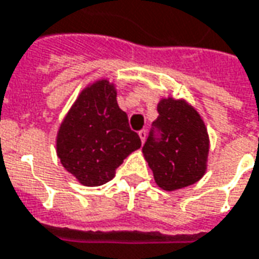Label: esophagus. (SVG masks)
Here are the masks:
<instances>
[{
  "instance_id": "34e87169",
  "label": "esophagus",
  "mask_w": 259,
  "mask_h": 259,
  "mask_svg": "<svg viewBox=\"0 0 259 259\" xmlns=\"http://www.w3.org/2000/svg\"><path fill=\"white\" fill-rule=\"evenodd\" d=\"M139 136H140L141 143H144L147 139V130H140V132H139Z\"/></svg>"
}]
</instances>
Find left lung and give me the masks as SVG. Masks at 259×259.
I'll list each match as a JSON object with an SVG mask.
<instances>
[{"instance_id":"8db88e82","label":"left lung","mask_w":259,"mask_h":259,"mask_svg":"<svg viewBox=\"0 0 259 259\" xmlns=\"http://www.w3.org/2000/svg\"><path fill=\"white\" fill-rule=\"evenodd\" d=\"M143 154L161 189L174 191L194 185L204 176L209 139L204 120L185 100L172 97L158 102Z\"/></svg>"}]
</instances>
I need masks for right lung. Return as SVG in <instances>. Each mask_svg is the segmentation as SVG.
Masks as SVG:
<instances>
[{
  "label": "right lung",
  "instance_id": "obj_1",
  "mask_svg": "<svg viewBox=\"0 0 259 259\" xmlns=\"http://www.w3.org/2000/svg\"><path fill=\"white\" fill-rule=\"evenodd\" d=\"M140 147V137L130 129L115 85L108 80H98L80 93L57 136L62 166L91 187L113 179L124 158Z\"/></svg>",
  "mask_w": 259,
  "mask_h": 259
}]
</instances>
